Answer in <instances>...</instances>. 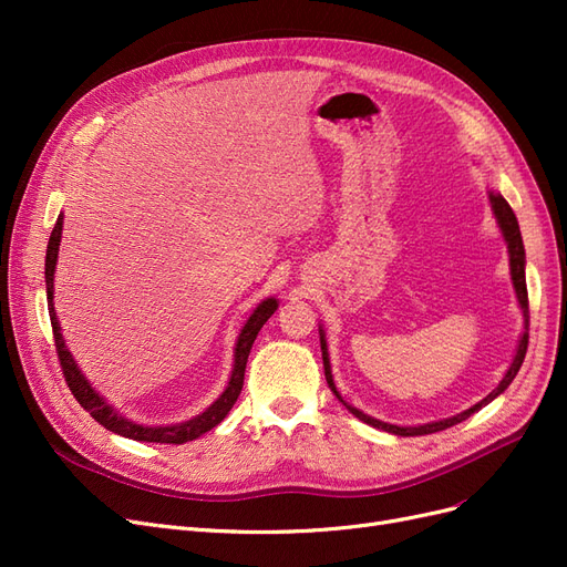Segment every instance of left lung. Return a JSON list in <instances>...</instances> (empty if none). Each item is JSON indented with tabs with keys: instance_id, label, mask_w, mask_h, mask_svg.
I'll list each match as a JSON object with an SVG mask.
<instances>
[{
	"instance_id": "8db88e82",
	"label": "left lung",
	"mask_w": 567,
	"mask_h": 567,
	"mask_svg": "<svg viewBox=\"0 0 567 567\" xmlns=\"http://www.w3.org/2000/svg\"><path fill=\"white\" fill-rule=\"evenodd\" d=\"M489 196V205H492V213H494V219L496 225H499L502 229V236L506 241V248H508V265H511V281H513V290H516V298H518V305L523 310V319H525V326H523V336L518 340V348H516V354H513V362L508 367V371L504 373L502 383L496 385L485 400H480L477 404H473L471 409L461 411V414L456 416H450V419H442V421H431V423H423V425H394V423H385V421H379L373 419L369 414H364V411H359L357 406L348 404L346 400H342V394L338 392L336 383H333V373H331V359H329V346H326V333L319 326V340H321V357H323V373H326V383H329V388L333 390V394L338 398V402H342V406H346L350 414H354L359 421H364L373 427H381V431L385 433H392V435H402V437H414V435H431V433H437V431H444V427H452L461 421H466L471 414H475L477 409H483L485 404H489L492 400L499 398V394L513 383V379H516V373L520 371L523 367V359H525V352H527V321H529V310H527V284H525V246H523V236H520V227H518V219L516 215H513L511 205L506 203V198L499 194V192H487Z\"/></svg>"
}]
</instances>
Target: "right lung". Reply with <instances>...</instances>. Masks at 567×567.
<instances>
[{"label":"right lung","mask_w":567,"mask_h":567,"mask_svg":"<svg viewBox=\"0 0 567 567\" xmlns=\"http://www.w3.org/2000/svg\"><path fill=\"white\" fill-rule=\"evenodd\" d=\"M61 231H63V213L59 215L54 231L49 236V246H47V260H44V281H47V305H49V319H51V329H54V340H56V352L61 359V369L65 375V383L71 388V392L75 394V400L90 411L94 416V421H99L101 425L106 427L111 433H117L123 437L136 440V442H161V444H184L188 440H196L203 433L213 431L217 423L225 421V416L231 411L234 402L238 400L244 388V373H246V362L252 342L260 333V329L265 326V321L277 312L279 300L277 298H267L260 305L255 307L252 315L248 317V321L244 323L241 333L236 338V348H234V369L229 375V383L225 388V392L219 398L200 411L198 416L182 421V423H169V425H144L136 423L132 419H125L120 411H115L113 404L106 402L104 394H99L92 383L84 379V373L80 371L78 362L73 359L71 350L65 348V340L61 333V323L54 310V271H56V262H59V246H61Z\"/></svg>","instance_id":"1"}]
</instances>
